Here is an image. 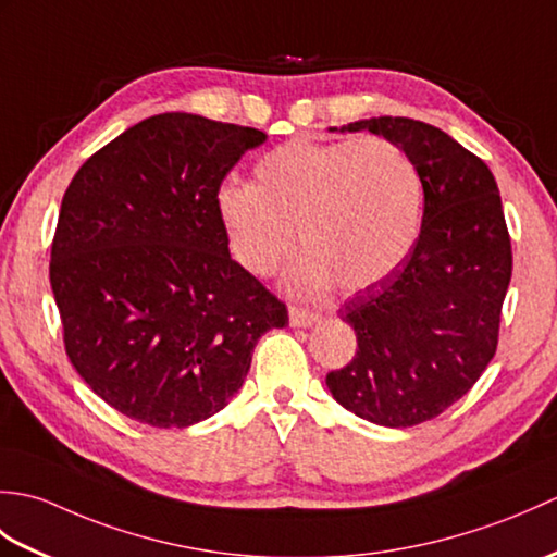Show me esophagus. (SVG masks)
Returning a JSON list of instances; mask_svg holds the SVG:
<instances>
[{"label":"esophagus","instance_id":"obj_1","mask_svg":"<svg viewBox=\"0 0 557 557\" xmlns=\"http://www.w3.org/2000/svg\"><path fill=\"white\" fill-rule=\"evenodd\" d=\"M315 321H318V315L313 311L299 309V306H292L289 309V323L294 327H311Z\"/></svg>","mask_w":557,"mask_h":557}]
</instances>
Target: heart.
Here are the masks:
<instances>
[{
	"mask_svg": "<svg viewBox=\"0 0 557 557\" xmlns=\"http://www.w3.org/2000/svg\"><path fill=\"white\" fill-rule=\"evenodd\" d=\"M218 212L230 248L253 275L268 277L292 251L289 287L321 297L385 280L417 244L423 180L405 148L385 138L318 144L294 138L253 168V184H227Z\"/></svg>",
	"mask_w": 557,
	"mask_h": 557,
	"instance_id": "1",
	"label": "heart"
}]
</instances>
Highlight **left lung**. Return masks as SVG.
<instances>
[{
    "label": "left lung",
    "instance_id": "1",
    "mask_svg": "<svg viewBox=\"0 0 557 557\" xmlns=\"http://www.w3.org/2000/svg\"><path fill=\"white\" fill-rule=\"evenodd\" d=\"M393 140L417 162L423 220L399 268L345 304L357 354L325 383L357 417L409 429L453 407L486 371L512 277V242L488 164L407 116L342 126ZM337 132V128H330Z\"/></svg>",
    "mask_w": 557,
    "mask_h": 557
}]
</instances>
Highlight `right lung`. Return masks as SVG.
Segmentation results:
<instances>
[{"mask_svg":"<svg viewBox=\"0 0 557 557\" xmlns=\"http://www.w3.org/2000/svg\"><path fill=\"white\" fill-rule=\"evenodd\" d=\"M258 128L148 116L81 164L59 210L50 285L86 385L152 429H186L239 393L287 306L230 256L220 184Z\"/></svg>","mask_w":557,"mask_h":557,"instance_id":"right-lung-1","label":"right lung"}]
</instances>
